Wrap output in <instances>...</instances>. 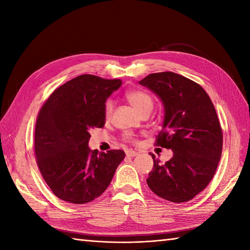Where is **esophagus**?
<instances>
[{
	"mask_svg": "<svg viewBox=\"0 0 250 250\" xmlns=\"http://www.w3.org/2000/svg\"><path fill=\"white\" fill-rule=\"evenodd\" d=\"M125 155H126V157H129V158H133V157L137 156V152L134 151V150H126Z\"/></svg>",
	"mask_w": 250,
	"mask_h": 250,
	"instance_id": "34e87169",
	"label": "esophagus"
}]
</instances>
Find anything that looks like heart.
Instances as JSON below:
<instances>
[{
	"instance_id": "obj_1",
	"label": "heart",
	"mask_w": 250,
	"mask_h": 250,
	"mask_svg": "<svg viewBox=\"0 0 250 250\" xmlns=\"http://www.w3.org/2000/svg\"><path fill=\"white\" fill-rule=\"evenodd\" d=\"M125 99L128 100V102L132 105L135 110L139 111L141 114L142 111L149 109H152L153 106V100L150 97V94H148L146 91H143V90H129L125 93ZM111 111H113V103L108 101L105 104V116L109 117ZM125 140L126 141H134L133 136L131 134H126L125 135Z\"/></svg>"
}]
</instances>
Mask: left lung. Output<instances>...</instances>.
I'll return each instance as SVG.
<instances>
[{
  "label": "left lung",
  "mask_w": 250,
  "mask_h": 250,
  "mask_svg": "<svg viewBox=\"0 0 250 250\" xmlns=\"http://www.w3.org/2000/svg\"><path fill=\"white\" fill-rule=\"evenodd\" d=\"M140 84L161 100L162 131L156 145L173 150L164 164L155 155L147 185L160 198L183 203L213 179L222 151V131L213 103L199 83L173 72L149 74Z\"/></svg>",
  "instance_id": "obj_1"
}]
</instances>
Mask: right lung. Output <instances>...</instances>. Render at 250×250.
I'll list each match as a JSON object with an SVG mask.
<instances>
[{
	"label": "right lung",
	"instance_id": "add662e5",
	"mask_svg": "<svg viewBox=\"0 0 250 250\" xmlns=\"http://www.w3.org/2000/svg\"><path fill=\"white\" fill-rule=\"evenodd\" d=\"M120 79L77 76L51 93L35 125V156L42 176L58 198L84 204L102 194L124 160V150L88 146L90 130L105 125V103Z\"/></svg>",
	"mask_w": 250,
	"mask_h": 250
}]
</instances>
